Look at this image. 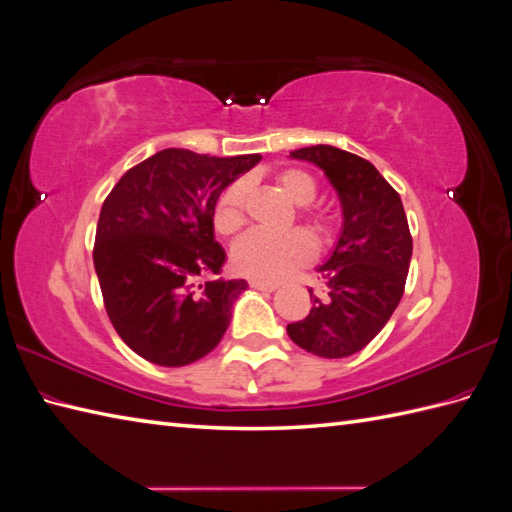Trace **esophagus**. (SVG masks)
Listing matches in <instances>:
<instances>
[{
  "label": "esophagus",
  "instance_id": "1",
  "mask_svg": "<svg viewBox=\"0 0 512 512\" xmlns=\"http://www.w3.org/2000/svg\"><path fill=\"white\" fill-rule=\"evenodd\" d=\"M251 285L255 290H264V292H275L279 288V283L275 281H261V279H251Z\"/></svg>",
  "mask_w": 512,
  "mask_h": 512
}]
</instances>
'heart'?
<instances>
[{
    "label": "heart",
    "mask_w": 512,
    "mask_h": 512,
    "mask_svg": "<svg viewBox=\"0 0 512 512\" xmlns=\"http://www.w3.org/2000/svg\"><path fill=\"white\" fill-rule=\"evenodd\" d=\"M281 192L299 207V218L316 235L327 237L331 233V220L320 209L310 207L318 194L314 178L296 168L281 170L275 176ZM246 222V185L244 181H233L222 189L213 205V229L222 237H233L240 233ZM316 255V244L305 231L296 229L283 235H270L253 231L242 237L233 248V266L244 277L261 281H279L290 272L310 264Z\"/></svg>",
    "instance_id": "heart-1"
}]
</instances>
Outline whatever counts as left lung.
Wrapping results in <instances>:
<instances>
[{"instance_id":"1","label":"left lung","mask_w":512,"mask_h":512,"mask_svg":"<svg viewBox=\"0 0 512 512\" xmlns=\"http://www.w3.org/2000/svg\"><path fill=\"white\" fill-rule=\"evenodd\" d=\"M316 163L336 187L344 224L336 251L320 275L325 299L288 325V336L318 358H347L384 329L406 290L412 235L399 194L371 161L334 146L290 152Z\"/></svg>"}]
</instances>
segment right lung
I'll return each mask as SVG.
<instances>
[{"label": "right lung", "mask_w": 512, "mask_h": 512, "mask_svg": "<svg viewBox=\"0 0 512 512\" xmlns=\"http://www.w3.org/2000/svg\"><path fill=\"white\" fill-rule=\"evenodd\" d=\"M259 159L168 148L130 168L106 196L93 266L111 325L144 360L185 366L218 347L246 281L207 279L224 264L213 205Z\"/></svg>", "instance_id": "1"}]
</instances>
